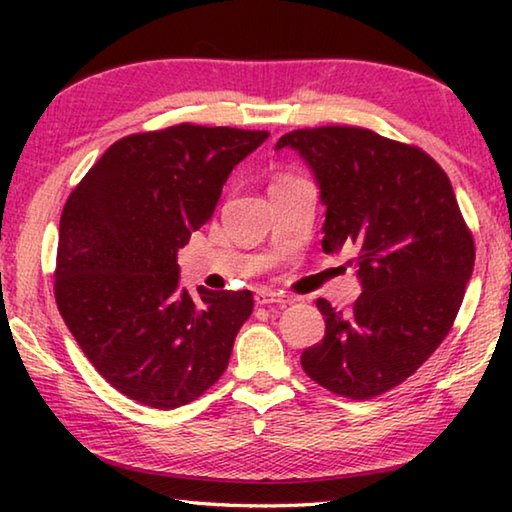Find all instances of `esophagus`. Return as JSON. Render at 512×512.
<instances>
[{"label": "esophagus", "instance_id": "1", "mask_svg": "<svg viewBox=\"0 0 512 512\" xmlns=\"http://www.w3.org/2000/svg\"><path fill=\"white\" fill-rule=\"evenodd\" d=\"M255 302L257 305H284V302H289V298L284 296V293H277L271 289H259L255 293Z\"/></svg>", "mask_w": 512, "mask_h": 512}]
</instances>
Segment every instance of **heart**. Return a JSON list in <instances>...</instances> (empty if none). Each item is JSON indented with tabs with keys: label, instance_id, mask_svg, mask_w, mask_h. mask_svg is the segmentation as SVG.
Segmentation results:
<instances>
[{
	"label": "heart",
	"instance_id": "obj_1",
	"mask_svg": "<svg viewBox=\"0 0 512 512\" xmlns=\"http://www.w3.org/2000/svg\"><path fill=\"white\" fill-rule=\"evenodd\" d=\"M293 176H289V173H280V176H275L273 178V183H271V187H275V185H282V183H287V180H291Z\"/></svg>",
	"mask_w": 512,
	"mask_h": 512
}]
</instances>
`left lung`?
Listing matches in <instances>:
<instances>
[{"mask_svg": "<svg viewBox=\"0 0 512 512\" xmlns=\"http://www.w3.org/2000/svg\"><path fill=\"white\" fill-rule=\"evenodd\" d=\"M327 207L323 250H352L363 293L348 311L318 298L325 336L302 352L327 391L370 400L409 379L452 329L474 268V239L429 153L359 126L291 131Z\"/></svg>", "mask_w": 512, "mask_h": 512, "instance_id": "obj_1", "label": "left lung"}]
</instances>
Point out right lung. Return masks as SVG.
Here are the masks:
<instances>
[{"label":"right lung","mask_w":512,"mask_h":512,"mask_svg":"<svg viewBox=\"0 0 512 512\" xmlns=\"http://www.w3.org/2000/svg\"><path fill=\"white\" fill-rule=\"evenodd\" d=\"M266 131L178 124L117 140L69 194L54 293L99 375L153 409L194 402L228 368L250 291L180 289L178 248Z\"/></svg>","instance_id":"1"}]
</instances>
